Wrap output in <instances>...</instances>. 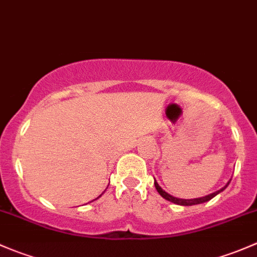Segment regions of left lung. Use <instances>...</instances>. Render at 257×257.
<instances>
[{
	"mask_svg": "<svg viewBox=\"0 0 257 257\" xmlns=\"http://www.w3.org/2000/svg\"><path fill=\"white\" fill-rule=\"evenodd\" d=\"M229 183H230V182H227V184H229ZM227 184L224 188H221V189H219L218 192H214V193H211V194L205 195V197H203V198H194V199H181V198L172 197L171 194L166 193L165 190L162 189V188L158 186L157 182H155V187H156V189H157V192L160 193V194L162 195V197L165 198V199H167V200H169V202L174 203V204H178V205H195V204H200V203L208 202V200H210L211 198L215 197V195L218 194V193H220L221 190L225 189V188L227 187Z\"/></svg>",
	"mask_w": 257,
	"mask_h": 257,
	"instance_id": "left-lung-1",
	"label": "left lung"
}]
</instances>
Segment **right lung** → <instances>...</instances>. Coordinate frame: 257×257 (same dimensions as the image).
Returning a JSON list of instances; mask_svg holds the SVG:
<instances>
[{
    "label": "right lung",
    "instance_id": "right-lung-1",
    "mask_svg": "<svg viewBox=\"0 0 257 257\" xmlns=\"http://www.w3.org/2000/svg\"><path fill=\"white\" fill-rule=\"evenodd\" d=\"M99 197H100V195H99ZM96 199H97V198H96Z\"/></svg>",
    "mask_w": 257,
    "mask_h": 257
}]
</instances>
